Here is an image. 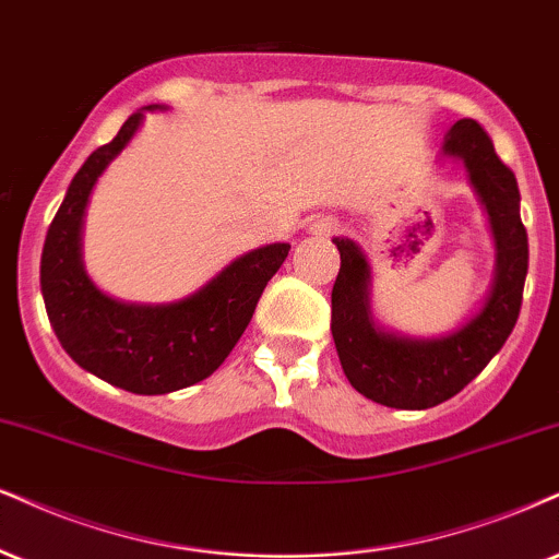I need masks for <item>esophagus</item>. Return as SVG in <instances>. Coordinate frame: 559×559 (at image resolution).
<instances>
[{"mask_svg":"<svg viewBox=\"0 0 559 559\" xmlns=\"http://www.w3.org/2000/svg\"><path fill=\"white\" fill-rule=\"evenodd\" d=\"M311 230L316 233V236H334V233L340 230V223H336L334 217H321V219H316Z\"/></svg>","mask_w":559,"mask_h":559,"instance_id":"34e87169","label":"esophagus"}]
</instances>
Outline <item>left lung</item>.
Segmentation results:
<instances>
[{"label":"left lung","mask_w":559,"mask_h":559,"mask_svg":"<svg viewBox=\"0 0 559 559\" xmlns=\"http://www.w3.org/2000/svg\"><path fill=\"white\" fill-rule=\"evenodd\" d=\"M443 157L464 163L495 240L490 293L472 319L430 340L389 332L370 311V264L349 238H334L340 274L332 290V334L347 381L370 402L394 409H430L456 396L500 353L519 321L528 272V238L513 170L495 153L477 121L461 119L443 142Z\"/></svg>","instance_id":"left-lung-1"}]
</instances>
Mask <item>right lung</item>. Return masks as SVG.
<instances>
[{
    "label": "right lung",
    "instance_id": "1",
    "mask_svg": "<svg viewBox=\"0 0 559 559\" xmlns=\"http://www.w3.org/2000/svg\"><path fill=\"white\" fill-rule=\"evenodd\" d=\"M147 106L87 157L69 183L40 253V293L61 347L87 373L132 394H170L212 376L246 332L266 282L290 243L233 259L197 293L174 302H123L106 295L82 264V223L103 170L132 142Z\"/></svg>",
    "mask_w": 559,
    "mask_h": 559
}]
</instances>
